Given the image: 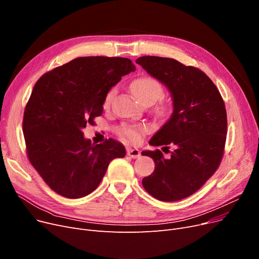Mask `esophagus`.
<instances>
[{
    "mask_svg": "<svg viewBox=\"0 0 259 259\" xmlns=\"http://www.w3.org/2000/svg\"><path fill=\"white\" fill-rule=\"evenodd\" d=\"M127 154H128L130 157H132V158H138V157H140L141 152H140L139 149L128 148V149H127Z\"/></svg>",
    "mask_w": 259,
    "mask_h": 259,
    "instance_id": "34e87169",
    "label": "esophagus"
}]
</instances>
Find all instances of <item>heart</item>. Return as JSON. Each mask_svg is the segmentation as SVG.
Masks as SVG:
<instances>
[{"label": "heart", "instance_id": "1", "mask_svg": "<svg viewBox=\"0 0 259 259\" xmlns=\"http://www.w3.org/2000/svg\"><path fill=\"white\" fill-rule=\"evenodd\" d=\"M131 92L133 97L142 104H151L154 101L158 100L164 89L159 81L150 76H143L134 79L131 86ZM116 94V89H110L104 99V107L107 108L110 106ZM156 111L159 114H164L167 111L166 105H159L156 108ZM148 132V126L146 125H122L118 128V134L121 139L130 141L131 143L138 144L143 140V135Z\"/></svg>", "mask_w": 259, "mask_h": 259}]
</instances>
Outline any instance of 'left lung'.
<instances>
[{"label": "left lung", "instance_id": "1", "mask_svg": "<svg viewBox=\"0 0 259 259\" xmlns=\"http://www.w3.org/2000/svg\"><path fill=\"white\" fill-rule=\"evenodd\" d=\"M137 64L168 88L173 104L170 118L149 144L171 145L175 150L168 158L158 149L142 152L155 162L143 186L161 201L186 198L201 188L221 164L227 135L225 103L213 81L195 67L151 56L139 58Z\"/></svg>", "mask_w": 259, "mask_h": 259}]
</instances>
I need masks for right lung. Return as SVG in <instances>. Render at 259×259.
<instances>
[{
  "label": "right lung",
  "mask_w": 259,
  "mask_h": 259,
  "mask_svg": "<svg viewBox=\"0 0 259 259\" xmlns=\"http://www.w3.org/2000/svg\"><path fill=\"white\" fill-rule=\"evenodd\" d=\"M135 70L126 58L84 57L40 76L26 105L23 133L31 165L58 194L79 198L98 188L110 161L126 155L109 139L94 145L87 124L103 113L107 92Z\"/></svg>",
  "instance_id": "add662e5"
}]
</instances>
